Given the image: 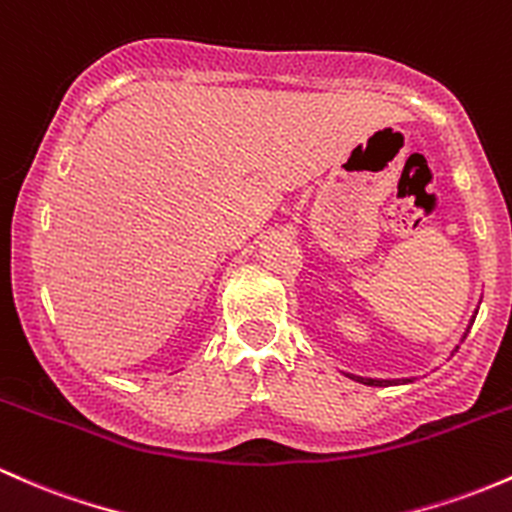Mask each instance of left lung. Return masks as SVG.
<instances>
[{
  "instance_id": "left-lung-1",
  "label": "left lung",
  "mask_w": 512,
  "mask_h": 512,
  "mask_svg": "<svg viewBox=\"0 0 512 512\" xmlns=\"http://www.w3.org/2000/svg\"><path fill=\"white\" fill-rule=\"evenodd\" d=\"M474 320H476V315L471 317L469 329H471V324H474ZM469 329H466V332H464V337H461V342H464V339H466V334H469ZM456 349H459V346H456ZM456 349H454V351H456ZM346 376L354 378V381H359V383H366V386H393V383H412V378H364V376H351V373H346Z\"/></svg>"
}]
</instances>
